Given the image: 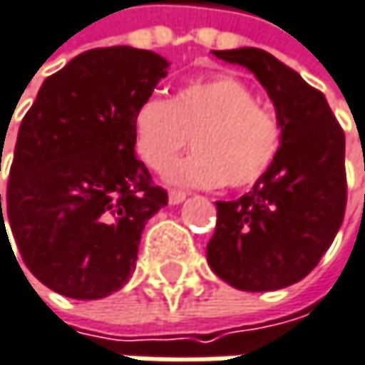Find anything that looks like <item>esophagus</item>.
I'll return each instance as SVG.
<instances>
[{
	"instance_id": "obj_1",
	"label": "esophagus",
	"mask_w": 365,
	"mask_h": 365,
	"mask_svg": "<svg viewBox=\"0 0 365 365\" xmlns=\"http://www.w3.org/2000/svg\"><path fill=\"white\" fill-rule=\"evenodd\" d=\"M185 200V192H180V190H171L169 192V202L171 205H180Z\"/></svg>"
}]
</instances>
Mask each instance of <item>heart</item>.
Returning a JSON list of instances; mask_svg holds the SVG:
<instances>
[{
    "mask_svg": "<svg viewBox=\"0 0 365 365\" xmlns=\"http://www.w3.org/2000/svg\"><path fill=\"white\" fill-rule=\"evenodd\" d=\"M192 138L194 152L171 171L190 187H249L274 165L282 146L276 115L257 104L234 75L192 79L173 100L150 96L133 113V146L152 171L165 173Z\"/></svg>",
    "mask_w": 365,
    "mask_h": 365,
    "instance_id": "obj_1",
    "label": "heart"
}]
</instances>
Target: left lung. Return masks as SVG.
Here are the masks:
<instances>
[{"instance_id": "8db88e82", "label": "left lung", "mask_w": 365, "mask_h": 365, "mask_svg": "<svg viewBox=\"0 0 365 365\" xmlns=\"http://www.w3.org/2000/svg\"><path fill=\"white\" fill-rule=\"evenodd\" d=\"M242 64L267 89L282 127L269 171L238 200H217L207 261L238 290L265 292L303 280L332 245L347 207L345 131L324 93L265 50L213 51Z\"/></svg>"}]
</instances>
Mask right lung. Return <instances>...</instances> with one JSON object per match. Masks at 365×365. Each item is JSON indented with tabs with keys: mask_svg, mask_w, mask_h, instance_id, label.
Masks as SVG:
<instances>
[{
	"mask_svg": "<svg viewBox=\"0 0 365 365\" xmlns=\"http://www.w3.org/2000/svg\"><path fill=\"white\" fill-rule=\"evenodd\" d=\"M167 66L129 46L83 51L43 81L20 123L0 234L6 217L29 272L58 294L123 288L146 221L167 205L133 150V113Z\"/></svg>",
	"mask_w": 365,
	"mask_h": 365,
	"instance_id": "add662e5",
	"label": "right lung"
}]
</instances>
